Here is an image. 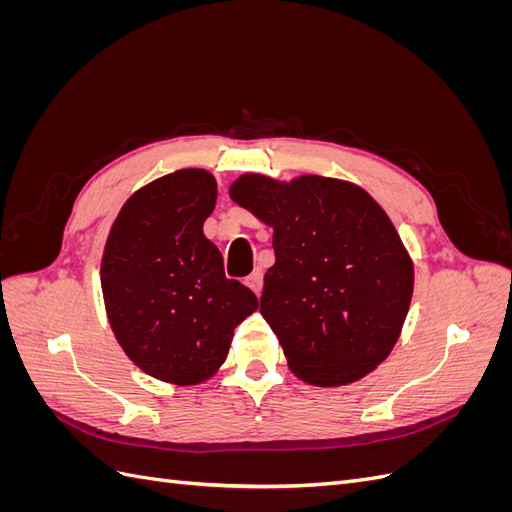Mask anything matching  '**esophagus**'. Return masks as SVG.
Masks as SVG:
<instances>
[{
	"label": "esophagus",
	"instance_id": "1",
	"mask_svg": "<svg viewBox=\"0 0 512 512\" xmlns=\"http://www.w3.org/2000/svg\"><path fill=\"white\" fill-rule=\"evenodd\" d=\"M245 284H247V288H250L256 294V297H260V292H262V273L254 271L250 277H247Z\"/></svg>",
	"mask_w": 512,
	"mask_h": 512
}]
</instances>
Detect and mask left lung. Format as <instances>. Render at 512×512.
Returning <instances> with one entry per match:
<instances>
[{
  "label": "left lung",
  "mask_w": 512,
  "mask_h": 512,
  "mask_svg": "<svg viewBox=\"0 0 512 512\" xmlns=\"http://www.w3.org/2000/svg\"><path fill=\"white\" fill-rule=\"evenodd\" d=\"M230 198L273 228L260 314L299 380L331 389L371 374L395 348L414 262L386 211L352 181L243 173Z\"/></svg>",
  "instance_id": "left-lung-1"
}]
</instances>
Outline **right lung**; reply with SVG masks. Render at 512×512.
Instances as JSON below:
<instances>
[{
  "instance_id": "1",
  "label": "right lung",
  "mask_w": 512,
  "mask_h": 512,
  "mask_svg": "<svg viewBox=\"0 0 512 512\" xmlns=\"http://www.w3.org/2000/svg\"><path fill=\"white\" fill-rule=\"evenodd\" d=\"M215 200L209 170H175L123 203L104 243L100 284L117 344L168 384L218 374L235 327L258 309L250 288L226 280L222 254L203 232Z\"/></svg>"
}]
</instances>
